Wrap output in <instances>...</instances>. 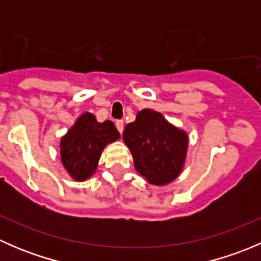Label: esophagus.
Instances as JSON below:
<instances>
[{"label": "esophagus", "instance_id": "34e87169", "mask_svg": "<svg viewBox=\"0 0 261 261\" xmlns=\"http://www.w3.org/2000/svg\"><path fill=\"white\" fill-rule=\"evenodd\" d=\"M116 127H117L118 133L122 134V131H123V121L122 120H117V121H116Z\"/></svg>", "mask_w": 261, "mask_h": 261}]
</instances>
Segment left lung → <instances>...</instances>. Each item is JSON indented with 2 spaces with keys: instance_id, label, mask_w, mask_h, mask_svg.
Segmentation results:
<instances>
[{
  "instance_id": "1",
  "label": "left lung",
  "mask_w": 261,
  "mask_h": 261,
  "mask_svg": "<svg viewBox=\"0 0 261 261\" xmlns=\"http://www.w3.org/2000/svg\"><path fill=\"white\" fill-rule=\"evenodd\" d=\"M122 139L130 150L136 172L154 186L177 179L186 164L188 134L160 112L144 109L125 127Z\"/></svg>"
}]
</instances>
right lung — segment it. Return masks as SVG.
<instances>
[{
	"label": "right lung",
	"mask_w": 261,
	"mask_h": 261,
	"mask_svg": "<svg viewBox=\"0 0 261 261\" xmlns=\"http://www.w3.org/2000/svg\"><path fill=\"white\" fill-rule=\"evenodd\" d=\"M112 121L98 122L96 116L84 112L60 139V159L70 178L84 181L96 173L102 151L120 139Z\"/></svg>",
	"instance_id": "obj_1"
}]
</instances>
